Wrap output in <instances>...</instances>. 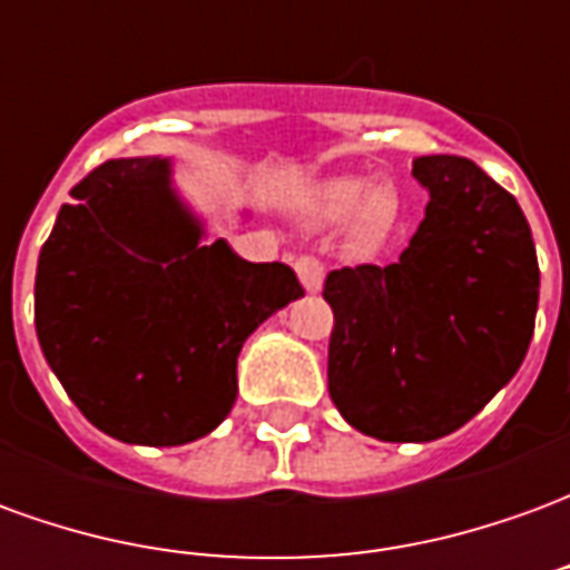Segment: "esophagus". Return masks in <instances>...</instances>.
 <instances>
[{"label": "esophagus", "mask_w": 570, "mask_h": 570, "mask_svg": "<svg viewBox=\"0 0 570 570\" xmlns=\"http://www.w3.org/2000/svg\"><path fill=\"white\" fill-rule=\"evenodd\" d=\"M296 274L302 286L308 289V293H317L323 286V262L314 259V256H298L296 259Z\"/></svg>", "instance_id": "esophagus-1"}]
</instances>
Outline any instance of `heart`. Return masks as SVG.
Wrapping results in <instances>:
<instances>
[{
    "label": "heart",
    "mask_w": 570,
    "mask_h": 570,
    "mask_svg": "<svg viewBox=\"0 0 570 570\" xmlns=\"http://www.w3.org/2000/svg\"><path fill=\"white\" fill-rule=\"evenodd\" d=\"M372 195V183L366 179H345V183H338V186L330 188V195H326V213L335 216V219H342V216H351V213H357ZM391 198H384V195H375L370 204V223L372 225H382L391 219Z\"/></svg>",
    "instance_id": "obj_1"
}]
</instances>
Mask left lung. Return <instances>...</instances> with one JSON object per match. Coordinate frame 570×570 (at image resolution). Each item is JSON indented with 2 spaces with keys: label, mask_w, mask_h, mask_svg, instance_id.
Wrapping results in <instances>:
<instances>
[{
  "label": "left lung",
  "mask_w": 570,
  "mask_h": 570,
  "mask_svg": "<svg viewBox=\"0 0 570 570\" xmlns=\"http://www.w3.org/2000/svg\"><path fill=\"white\" fill-rule=\"evenodd\" d=\"M412 176L430 200L400 259L323 284L330 396L382 442L464 428L519 372L538 314V253L513 195L458 155H421Z\"/></svg>",
  "instance_id": "1"
}]
</instances>
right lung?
<instances>
[{
    "instance_id": "obj_1",
    "label": "right lung",
    "mask_w": 570,
    "mask_h": 570,
    "mask_svg": "<svg viewBox=\"0 0 570 570\" xmlns=\"http://www.w3.org/2000/svg\"><path fill=\"white\" fill-rule=\"evenodd\" d=\"M36 268V335L94 428L134 445L216 430L237 354L305 296L284 262H247L179 200L167 158H116L72 188Z\"/></svg>"
}]
</instances>
